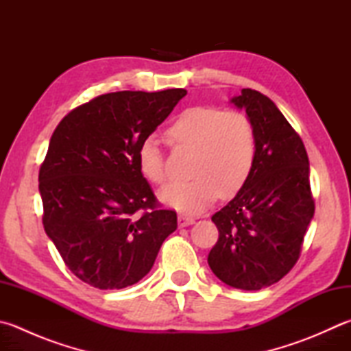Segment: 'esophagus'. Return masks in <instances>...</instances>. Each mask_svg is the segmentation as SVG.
Instances as JSON below:
<instances>
[{"label":"esophagus","instance_id":"34e87169","mask_svg":"<svg viewBox=\"0 0 351 351\" xmlns=\"http://www.w3.org/2000/svg\"><path fill=\"white\" fill-rule=\"evenodd\" d=\"M195 221V218L193 217H188V215H178V226L184 228V226H189V224H193Z\"/></svg>","mask_w":351,"mask_h":351}]
</instances>
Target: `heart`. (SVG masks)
I'll return each mask as SVG.
<instances>
[{
  "mask_svg": "<svg viewBox=\"0 0 351 351\" xmlns=\"http://www.w3.org/2000/svg\"><path fill=\"white\" fill-rule=\"evenodd\" d=\"M167 138L176 149L193 151L189 180L165 186L160 200L184 214H198L218 194L235 195L252 174L258 154L256 128L247 114L210 105L183 110L167 128ZM138 169L156 184L167 182L168 173L156 138L142 141L137 149Z\"/></svg>",
  "mask_w": 351,
  "mask_h": 351,
  "instance_id": "b5f03b06",
  "label": "heart"
}]
</instances>
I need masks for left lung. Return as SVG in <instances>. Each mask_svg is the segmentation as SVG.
<instances>
[{"instance_id": "1", "label": "left lung", "mask_w": 351, "mask_h": 351, "mask_svg": "<svg viewBox=\"0 0 351 351\" xmlns=\"http://www.w3.org/2000/svg\"><path fill=\"white\" fill-rule=\"evenodd\" d=\"M258 134V154L246 184L213 215L218 241L209 267L224 284L260 290L278 282L298 261L315 214L308 157L300 134L276 105L256 90L232 97Z\"/></svg>"}]
</instances>
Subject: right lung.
<instances>
[{
  "label": "right lung",
  "instance_id": "1",
  "mask_svg": "<svg viewBox=\"0 0 351 351\" xmlns=\"http://www.w3.org/2000/svg\"><path fill=\"white\" fill-rule=\"evenodd\" d=\"M186 90L116 91L79 105L55 130L39 168L43 224L71 274L96 289L133 286L177 229L137 162L142 141Z\"/></svg>",
  "mask_w": 351,
  "mask_h": 351
}]
</instances>
